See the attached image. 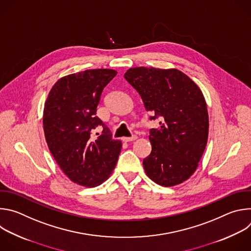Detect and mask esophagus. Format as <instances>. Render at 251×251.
<instances>
[{
  "mask_svg": "<svg viewBox=\"0 0 251 251\" xmlns=\"http://www.w3.org/2000/svg\"><path fill=\"white\" fill-rule=\"evenodd\" d=\"M137 139V136L136 135H133V136H131V137H124L123 138V141L124 142H131V141H134V140H136Z\"/></svg>",
  "mask_w": 251,
  "mask_h": 251,
  "instance_id": "34e87169",
  "label": "esophagus"
}]
</instances>
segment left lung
Here are the masks:
<instances>
[{
  "mask_svg": "<svg viewBox=\"0 0 251 251\" xmlns=\"http://www.w3.org/2000/svg\"><path fill=\"white\" fill-rule=\"evenodd\" d=\"M125 79L140 94L150 120L151 154L143 160L147 176L164 187L181 184L194 174L205 149L208 114L198 85L177 69L134 67Z\"/></svg>",
  "mask_w": 251,
  "mask_h": 251,
  "instance_id": "obj_1",
  "label": "left lung"
}]
</instances>
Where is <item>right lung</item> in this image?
I'll list each match as a JSON object with an SVG mask.
<instances>
[{
  "instance_id": "obj_1",
  "label": "right lung",
  "mask_w": 251,
  "mask_h": 251,
  "mask_svg": "<svg viewBox=\"0 0 251 251\" xmlns=\"http://www.w3.org/2000/svg\"><path fill=\"white\" fill-rule=\"evenodd\" d=\"M117 73L88 69L60 78L45 104L44 130L48 146L63 173L87 188L102 184L116 166L121 142L97 116L104 87ZM97 126L102 132L92 134Z\"/></svg>"
}]
</instances>
